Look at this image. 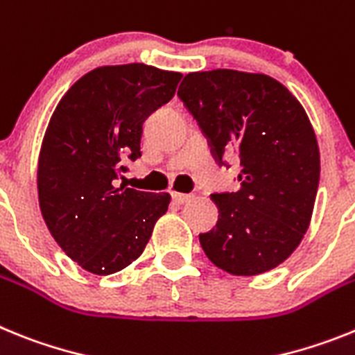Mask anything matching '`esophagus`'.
I'll return each mask as SVG.
<instances>
[{
  "mask_svg": "<svg viewBox=\"0 0 355 355\" xmlns=\"http://www.w3.org/2000/svg\"><path fill=\"white\" fill-rule=\"evenodd\" d=\"M171 196H173V202L178 203V205H182V203L189 202L193 196L191 195H186V193H171Z\"/></svg>",
  "mask_w": 355,
  "mask_h": 355,
  "instance_id": "1",
  "label": "esophagus"
}]
</instances>
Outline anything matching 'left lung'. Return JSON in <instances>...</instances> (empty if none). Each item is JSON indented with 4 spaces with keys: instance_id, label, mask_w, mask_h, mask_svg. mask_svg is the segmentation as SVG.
<instances>
[{
    "instance_id": "8db88e82",
    "label": "left lung",
    "mask_w": 355,
    "mask_h": 355,
    "mask_svg": "<svg viewBox=\"0 0 355 355\" xmlns=\"http://www.w3.org/2000/svg\"><path fill=\"white\" fill-rule=\"evenodd\" d=\"M177 94L216 162L236 153L241 164V187L211 195L220 216L200 234L203 252L232 275L273 270L300 245L318 193L320 150L306 110L275 78L234 69L189 73Z\"/></svg>"
}]
</instances>
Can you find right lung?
I'll return each instance as SVG.
<instances>
[{
  "mask_svg": "<svg viewBox=\"0 0 355 355\" xmlns=\"http://www.w3.org/2000/svg\"><path fill=\"white\" fill-rule=\"evenodd\" d=\"M182 75L146 64L103 66L71 85L42 141L37 189L58 246L94 275L132 264L166 214L168 193L118 186L141 157L144 119L173 98Z\"/></svg>",
  "mask_w": 355,
  "mask_h": 355,
  "instance_id": "obj_1",
  "label": "right lung"
}]
</instances>
